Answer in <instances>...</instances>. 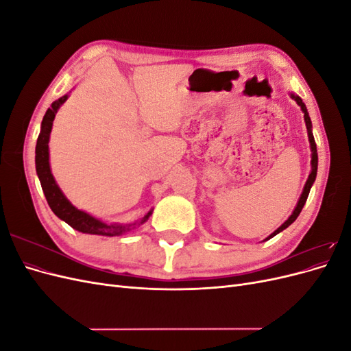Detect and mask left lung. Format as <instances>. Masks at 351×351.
I'll list each match as a JSON object with an SVG mask.
<instances>
[{"instance_id": "left-lung-1", "label": "left lung", "mask_w": 351, "mask_h": 351, "mask_svg": "<svg viewBox=\"0 0 351 351\" xmlns=\"http://www.w3.org/2000/svg\"><path fill=\"white\" fill-rule=\"evenodd\" d=\"M290 97L297 102V105H299V107H300L302 111H303V114H304V123H306V129H307V137H309L311 151H312V159H311V167H312V169H311L309 177H307V180H306V184H304V187H303V192H302V195H300V197H299V202H297V205H295V208H294V210H293V214L289 217V219H287V221L284 222V224H281V227H278L277 230H275V231L272 232V234H269L263 241H267V240L272 239L274 236H277L278 232H281L282 230H285L287 227L291 226L293 222L297 219V217L300 215V212H302V209H303V206H304V204H306V200H307V196H309L311 189H312V186H313V183H315L316 173H317V152H316L315 137H313V133H312V121H311L309 112H307L306 105H304V102L302 101L300 97H297V95H294L293 92L290 93Z\"/></svg>"}]
</instances>
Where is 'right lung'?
I'll use <instances>...</instances> for the list:
<instances>
[{"label": "right lung", "mask_w": 351, "mask_h": 351, "mask_svg": "<svg viewBox=\"0 0 351 351\" xmlns=\"http://www.w3.org/2000/svg\"><path fill=\"white\" fill-rule=\"evenodd\" d=\"M69 98V93L61 97L60 99L54 101L51 104V108L47 110L44 120H42L40 124V133L38 136V142H36V149H35V164H36V174L39 177V182L42 186V190H44V195L47 197V202L49 208L52 209L54 214L62 219L70 227L74 230H77L80 232H84V234H97V236H121L124 232L133 230L137 226H142L143 222L147 221L152 215V210L145 217H142L139 221L133 222V224H107L98 218L92 217L90 214L84 210L77 209L76 206L71 205V202L64 196V193L61 192V189L58 187L54 176L51 173V167H49V134L52 130V121L56 119V114L60 110V107L64 104Z\"/></svg>", "instance_id": "add662e5"}]
</instances>
